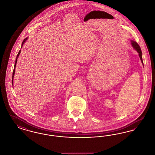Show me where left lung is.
Wrapping results in <instances>:
<instances>
[{
    "label": "left lung",
    "mask_w": 155,
    "mask_h": 155,
    "mask_svg": "<svg viewBox=\"0 0 155 155\" xmlns=\"http://www.w3.org/2000/svg\"><path fill=\"white\" fill-rule=\"evenodd\" d=\"M131 43L133 48L138 52L139 57H140V59H141V62H142V63H143V58H142V52H141V48H140V47L139 45L137 43L136 41H134V40H131Z\"/></svg>",
    "instance_id": "left-lung-1"
}]
</instances>
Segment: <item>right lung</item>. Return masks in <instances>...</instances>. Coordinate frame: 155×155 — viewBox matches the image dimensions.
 Masks as SVG:
<instances>
[{
  "instance_id": "obj_1",
  "label": "right lung",
  "mask_w": 155,
  "mask_h": 155,
  "mask_svg": "<svg viewBox=\"0 0 155 155\" xmlns=\"http://www.w3.org/2000/svg\"><path fill=\"white\" fill-rule=\"evenodd\" d=\"M28 37H26V38L24 39V40L23 41V42H22V45H21V48L22 47V46H23V45L24 44L25 42H26V41L28 40ZM21 50H19V51L18 54V55L17 56V58H16V60H15V64H14V70H13V73H12V85H13V79H14V74H15V68H16V64H17V59H18V58L19 55V54H20V53H21Z\"/></svg>"
}]
</instances>
